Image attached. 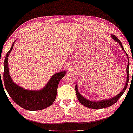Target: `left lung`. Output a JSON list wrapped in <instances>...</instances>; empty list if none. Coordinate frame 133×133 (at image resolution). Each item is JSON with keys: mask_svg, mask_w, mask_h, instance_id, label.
<instances>
[{"mask_svg": "<svg viewBox=\"0 0 133 133\" xmlns=\"http://www.w3.org/2000/svg\"><path fill=\"white\" fill-rule=\"evenodd\" d=\"M111 38L114 39L115 41L118 42L120 46L121 47L122 49L125 52V51L124 49V48L122 45V43L120 42L118 38L117 37L114 35H111ZM126 55H127V57L128 58V64L127 65V69H126V71H127V80H126V82L124 86V88H123V91L121 92H119L118 95L115 96L114 97H112L110 99H104V100H102V101H90V100H88L86 99L85 98H84V97H82L81 94H79V92L78 91V87H77V84H76L75 85V92H76V94H77V97L78 98V99L79 100V101L81 103L82 105H84L85 107L88 108H92V109H100V108H107V107H109L111 106L113 104H115L116 102L118 101V99L119 98H120V97L122 96V95L123 94L124 92H125V91L126 90V88L127 87V85L128 83V81H129V59H128V56L127 54L125 52Z\"/></svg>", "mask_w": 133, "mask_h": 133, "instance_id": "left-lung-1", "label": "left lung"}]
</instances>
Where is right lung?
<instances>
[{"label": "right lung", "instance_id": "1", "mask_svg": "<svg viewBox=\"0 0 133 133\" xmlns=\"http://www.w3.org/2000/svg\"><path fill=\"white\" fill-rule=\"evenodd\" d=\"M14 43L15 42L13 43L11 48L6 54L4 61L3 81L6 91L15 103L25 110L36 111L48 107L55 101L58 84L65 76L66 71L55 74L44 88L40 90H28L17 85L13 82L9 75L8 61V56L14 48Z\"/></svg>", "mask_w": 133, "mask_h": 133}]
</instances>
